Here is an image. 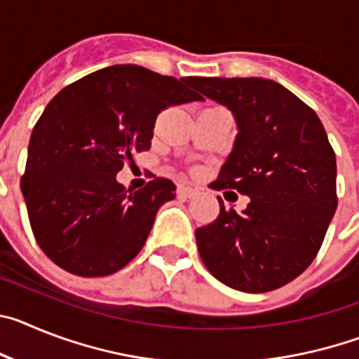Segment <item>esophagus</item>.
Masks as SVG:
<instances>
[{
    "label": "esophagus",
    "instance_id": "obj_1",
    "mask_svg": "<svg viewBox=\"0 0 359 359\" xmlns=\"http://www.w3.org/2000/svg\"><path fill=\"white\" fill-rule=\"evenodd\" d=\"M196 194H198V190L192 189V187H183V185L177 187V196H180V198L190 199V198H194Z\"/></svg>",
    "mask_w": 359,
    "mask_h": 359
}]
</instances>
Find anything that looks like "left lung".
<instances>
[{"instance_id": "1", "label": "left lung", "mask_w": 359, "mask_h": 359, "mask_svg": "<svg viewBox=\"0 0 359 359\" xmlns=\"http://www.w3.org/2000/svg\"><path fill=\"white\" fill-rule=\"evenodd\" d=\"M192 84L237 123L212 189L250 198L241 214L219 201L217 219L196 230L199 255L228 287L277 290L313 262L338 205L327 133L315 111L275 81L196 77Z\"/></svg>"}]
</instances>
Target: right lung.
I'll return each instance as SVG.
<instances>
[{
	"label": "right lung",
	"mask_w": 359,
	"mask_h": 359,
	"mask_svg": "<svg viewBox=\"0 0 359 359\" xmlns=\"http://www.w3.org/2000/svg\"><path fill=\"white\" fill-rule=\"evenodd\" d=\"M192 81L115 65L50 100L32 131L21 192L37 244L57 266L79 277H106L144 248L176 185L156 177L128 192L116 174L151 147L160 111L201 100L189 88Z\"/></svg>",
	"instance_id": "right-lung-1"
}]
</instances>
